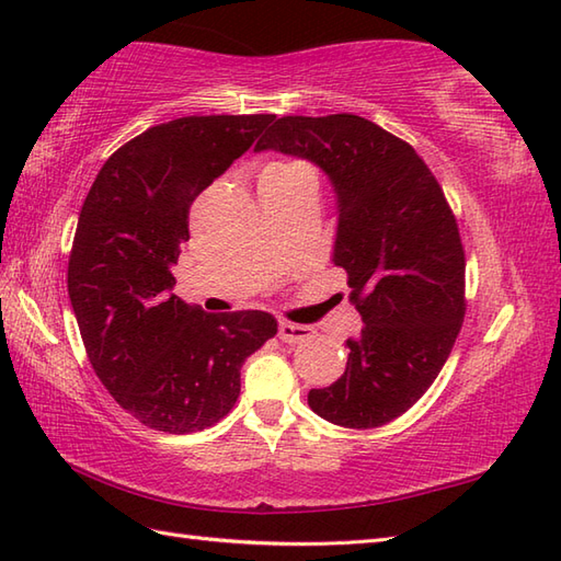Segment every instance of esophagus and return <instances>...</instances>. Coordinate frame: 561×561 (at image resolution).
<instances>
[{"instance_id":"obj_1","label":"esophagus","mask_w":561,"mask_h":561,"mask_svg":"<svg viewBox=\"0 0 561 561\" xmlns=\"http://www.w3.org/2000/svg\"><path fill=\"white\" fill-rule=\"evenodd\" d=\"M311 335H313L311 325H296V323H287V320H282V323H279V340L287 342V344L304 342Z\"/></svg>"}]
</instances>
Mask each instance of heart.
I'll use <instances>...</instances> for the list:
<instances>
[{"instance_id": "1", "label": "heart", "mask_w": 561, "mask_h": 561, "mask_svg": "<svg viewBox=\"0 0 561 561\" xmlns=\"http://www.w3.org/2000/svg\"><path fill=\"white\" fill-rule=\"evenodd\" d=\"M284 178H311V181H313V173L308 171L304 163L274 161V163L267 165L265 171H262L260 181H284Z\"/></svg>"}]
</instances>
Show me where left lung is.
Instances as JSON below:
<instances>
[{"label": "left lung", "instance_id": "obj_1", "mask_svg": "<svg viewBox=\"0 0 561 561\" xmlns=\"http://www.w3.org/2000/svg\"><path fill=\"white\" fill-rule=\"evenodd\" d=\"M255 151L316 163L335 190L332 262L350 274L362 332L344 376L308 392V408L347 428L396 420L434 383L465 304L458 224L416 151L359 115L279 117Z\"/></svg>", "mask_w": 561, "mask_h": 561}]
</instances>
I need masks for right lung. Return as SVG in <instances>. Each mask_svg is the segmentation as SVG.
<instances>
[{"label":"right lung","instance_id":"1","mask_svg":"<svg viewBox=\"0 0 561 561\" xmlns=\"http://www.w3.org/2000/svg\"><path fill=\"white\" fill-rule=\"evenodd\" d=\"M274 115H190L149 127L103 163L79 214L67 287L93 371L157 432L229 414L241 366L277 335L265 311L205 313L173 294L190 205Z\"/></svg>","mask_w":561,"mask_h":561}]
</instances>
